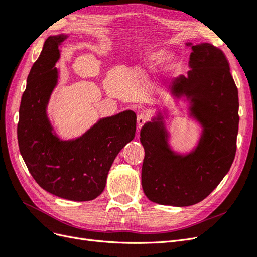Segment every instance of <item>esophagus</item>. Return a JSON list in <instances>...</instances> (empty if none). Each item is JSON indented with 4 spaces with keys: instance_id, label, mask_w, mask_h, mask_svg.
Returning a JSON list of instances; mask_svg holds the SVG:
<instances>
[{
    "instance_id": "1",
    "label": "esophagus",
    "mask_w": 257,
    "mask_h": 257,
    "mask_svg": "<svg viewBox=\"0 0 257 257\" xmlns=\"http://www.w3.org/2000/svg\"><path fill=\"white\" fill-rule=\"evenodd\" d=\"M148 120H149V115H148V114H146V113L138 114V116H137V125H138V127H142Z\"/></svg>"
}]
</instances>
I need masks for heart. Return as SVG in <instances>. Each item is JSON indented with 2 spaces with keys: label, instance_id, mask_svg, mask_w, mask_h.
Here are the masks:
<instances>
[{
  "label": "heart",
  "instance_id": "b5f03b06",
  "mask_svg": "<svg viewBox=\"0 0 257 257\" xmlns=\"http://www.w3.org/2000/svg\"><path fill=\"white\" fill-rule=\"evenodd\" d=\"M166 58V52L164 50H154L151 51L149 54L147 56L146 59V63L149 66H157L160 65L163 61ZM173 61H169L168 66L172 67L173 66Z\"/></svg>",
  "mask_w": 257,
  "mask_h": 257
}]
</instances>
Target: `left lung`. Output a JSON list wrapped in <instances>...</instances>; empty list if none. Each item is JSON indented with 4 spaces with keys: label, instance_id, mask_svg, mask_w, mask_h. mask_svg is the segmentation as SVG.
I'll return each instance as SVG.
<instances>
[{
    "label": "left lung",
    "instance_id": "8db88e82",
    "mask_svg": "<svg viewBox=\"0 0 257 257\" xmlns=\"http://www.w3.org/2000/svg\"><path fill=\"white\" fill-rule=\"evenodd\" d=\"M186 45L191 69L169 89L186 97L190 114L203 125L198 146L185 155L174 152L161 113L141 131L144 193L153 203L176 207L195 205L219 185L234 162L239 125L238 89L224 52L208 43Z\"/></svg>",
    "mask_w": 257,
    "mask_h": 257
}]
</instances>
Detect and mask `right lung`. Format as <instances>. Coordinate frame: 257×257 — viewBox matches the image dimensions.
Listing matches in <instances>:
<instances>
[{
  "label": "right lung",
  "instance_id": "add662e5",
  "mask_svg": "<svg viewBox=\"0 0 257 257\" xmlns=\"http://www.w3.org/2000/svg\"><path fill=\"white\" fill-rule=\"evenodd\" d=\"M66 37L49 36L31 68L21 97L17 136L22 159L41 188L61 198L88 201L102 194L115 157L135 137L136 114L126 110L100 119L72 141H61L53 133L47 105L59 78L54 67L59 46Z\"/></svg>",
  "mask_w": 257,
  "mask_h": 257
}]
</instances>
